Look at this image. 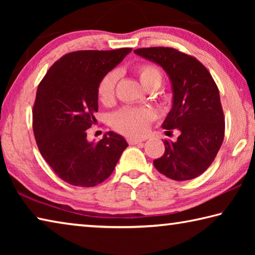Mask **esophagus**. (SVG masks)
Returning <instances> with one entry per match:
<instances>
[{
    "instance_id": "obj_1",
    "label": "esophagus",
    "mask_w": 255,
    "mask_h": 255,
    "mask_svg": "<svg viewBox=\"0 0 255 255\" xmlns=\"http://www.w3.org/2000/svg\"><path fill=\"white\" fill-rule=\"evenodd\" d=\"M128 144L129 145H137V144H140L141 141V139H137V138H128Z\"/></svg>"
}]
</instances>
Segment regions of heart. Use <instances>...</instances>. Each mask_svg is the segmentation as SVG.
<instances>
[{"instance_id": "1", "label": "heart", "mask_w": 255, "mask_h": 255, "mask_svg": "<svg viewBox=\"0 0 255 255\" xmlns=\"http://www.w3.org/2000/svg\"><path fill=\"white\" fill-rule=\"evenodd\" d=\"M136 74L140 83L147 90H157L163 83V73L152 64L137 66ZM119 79L117 71H111L102 77L98 85V97L103 105H110L115 100L116 85ZM153 112L148 108L124 107L112 115L110 125L116 131L127 137H140L147 131Z\"/></svg>"}]
</instances>
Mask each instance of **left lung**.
<instances>
[{
  "label": "left lung",
  "mask_w": 255,
  "mask_h": 255,
  "mask_svg": "<svg viewBox=\"0 0 255 255\" xmlns=\"http://www.w3.org/2000/svg\"><path fill=\"white\" fill-rule=\"evenodd\" d=\"M133 53L158 64L169 75L173 106L162 127L178 129L176 141L165 139V152L154 166L175 181L204 173L217 155L225 135L219 91L209 71L196 57L171 47H149Z\"/></svg>",
  "instance_id": "1"
}]
</instances>
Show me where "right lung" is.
Returning <instances> with one entry per match:
<instances>
[{
	"label": "right lung",
	"instance_id": "obj_1",
	"mask_svg": "<svg viewBox=\"0 0 255 255\" xmlns=\"http://www.w3.org/2000/svg\"><path fill=\"white\" fill-rule=\"evenodd\" d=\"M130 51H72L56 60L38 86L34 138L45 161L68 184L90 188L103 182L127 148L125 138L114 131L92 143L86 131L97 123L99 82Z\"/></svg>",
	"mask_w": 255,
	"mask_h": 255
}]
</instances>
